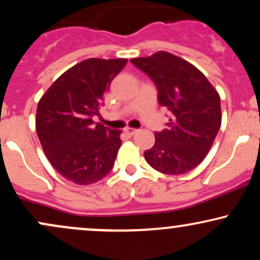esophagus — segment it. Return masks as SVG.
<instances>
[{
    "instance_id": "34e87169",
    "label": "esophagus",
    "mask_w": 260,
    "mask_h": 260,
    "mask_svg": "<svg viewBox=\"0 0 260 260\" xmlns=\"http://www.w3.org/2000/svg\"><path fill=\"white\" fill-rule=\"evenodd\" d=\"M124 132H126L128 136H134V134L138 132V129H136V128L126 127V128H124Z\"/></svg>"
}]
</instances>
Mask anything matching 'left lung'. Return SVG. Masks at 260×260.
Listing matches in <instances>:
<instances>
[{"label":"left lung","mask_w":260,"mask_h":260,"mask_svg":"<svg viewBox=\"0 0 260 260\" xmlns=\"http://www.w3.org/2000/svg\"><path fill=\"white\" fill-rule=\"evenodd\" d=\"M131 62L153 80L157 101L171 112L145 160L162 174H186L204 160L221 126L219 94L198 68L170 52Z\"/></svg>","instance_id":"left-lung-1"}]
</instances>
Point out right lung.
<instances>
[{
    "mask_svg": "<svg viewBox=\"0 0 260 260\" xmlns=\"http://www.w3.org/2000/svg\"><path fill=\"white\" fill-rule=\"evenodd\" d=\"M126 58H88L58 77L38 104L37 133L58 174L77 184L100 181L112 170L122 131L94 123L112 79Z\"/></svg>",
    "mask_w": 260,
    "mask_h": 260,
    "instance_id": "right-lung-1",
    "label": "right lung"
}]
</instances>
